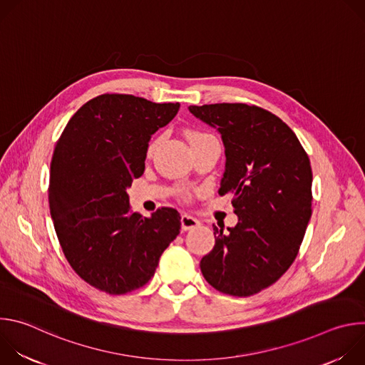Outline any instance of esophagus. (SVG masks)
Segmentation results:
<instances>
[{
    "mask_svg": "<svg viewBox=\"0 0 365 365\" xmlns=\"http://www.w3.org/2000/svg\"><path fill=\"white\" fill-rule=\"evenodd\" d=\"M180 224H182V228H183L185 231H187V230H193V228H197V227L200 225L199 220H196L195 217H192V215H189V214H183V215H182V218H180Z\"/></svg>",
    "mask_w": 365,
    "mask_h": 365,
    "instance_id": "esophagus-1",
    "label": "esophagus"
}]
</instances>
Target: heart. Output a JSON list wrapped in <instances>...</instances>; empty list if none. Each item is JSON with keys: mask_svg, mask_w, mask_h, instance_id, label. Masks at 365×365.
I'll list each match as a JSON object with an SVG mask.
<instances>
[{"mask_svg": "<svg viewBox=\"0 0 365 365\" xmlns=\"http://www.w3.org/2000/svg\"><path fill=\"white\" fill-rule=\"evenodd\" d=\"M205 135H207V134H206V133H202V131H189V133H187V140H189V143H192V141H195V140H197V138H202V137H205ZM155 145H158V140H151V141L148 143V145H147V148H145V154L148 155V158L154 153ZM182 195L186 197V196H187V190H186V189H182Z\"/></svg>", "mask_w": 365, "mask_h": 365, "instance_id": "1", "label": "heart"}]
</instances>
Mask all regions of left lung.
Segmentation results:
<instances>
[{
    "label": "left lung",
    "mask_w": 365,
    "mask_h": 365,
    "mask_svg": "<svg viewBox=\"0 0 365 365\" xmlns=\"http://www.w3.org/2000/svg\"><path fill=\"white\" fill-rule=\"evenodd\" d=\"M221 133L225 173L218 193H232L238 224L214 227L215 245L200 259L205 280L247 297L276 283L299 252L312 215V169L304 148L277 115L247 103L190 106Z\"/></svg>",
    "instance_id": "obj_1"
}]
</instances>
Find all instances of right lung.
Returning a JSON list of instances; mask_svg holds the SVG:
<instances>
[{"instance_id":"obj_1","label":"right lung","mask_w":365,"mask_h":365,"mask_svg":"<svg viewBox=\"0 0 365 365\" xmlns=\"http://www.w3.org/2000/svg\"><path fill=\"white\" fill-rule=\"evenodd\" d=\"M179 107L103 93L73 114L55 145L50 214L71 267L101 292L117 296L143 287L180 232L173 207L144 218L130 212L127 195L144 172L151 134L169 124Z\"/></svg>"}]
</instances>
